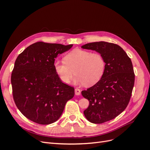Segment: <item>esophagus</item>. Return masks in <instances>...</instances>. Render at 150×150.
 I'll list each match as a JSON object with an SVG mask.
<instances>
[{"label": "esophagus", "instance_id": "esophagus-1", "mask_svg": "<svg viewBox=\"0 0 150 150\" xmlns=\"http://www.w3.org/2000/svg\"><path fill=\"white\" fill-rule=\"evenodd\" d=\"M75 94L76 95H80L81 94V90L78 88L75 89Z\"/></svg>", "mask_w": 150, "mask_h": 150}]
</instances>
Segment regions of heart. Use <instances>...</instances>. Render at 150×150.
I'll use <instances>...</instances> for the list:
<instances>
[{"instance_id": "obj_1", "label": "heart", "mask_w": 150, "mask_h": 150, "mask_svg": "<svg viewBox=\"0 0 150 150\" xmlns=\"http://www.w3.org/2000/svg\"><path fill=\"white\" fill-rule=\"evenodd\" d=\"M64 60L54 62V68L59 78L66 84L70 83L75 72L76 84L91 86L101 79L105 71V61L99 53L75 49L66 54Z\"/></svg>"}]
</instances>
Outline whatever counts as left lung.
Instances as JSON below:
<instances>
[{"instance_id":"1","label":"left lung","mask_w":150,"mask_h":150,"mask_svg":"<svg viewBox=\"0 0 150 150\" xmlns=\"http://www.w3.org/2000/svg\"><path fill=\"white\" fill-rule=\"evenodd\" d=\"M81 47L98 52L105 61L101 79L81 92L89 101L84 111L86 118L93 123H103L115 118L128 106L134 84L132 62L124 50L115 44L95 42Z\"/></svg>"}]
</instances>
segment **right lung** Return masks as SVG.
<instances>
[{"instance_id":"obj_1","label":"right lung","mask_w":150,"mask_h":150,"mask_svg":"<svg viewBox=\"0 0 150 150\" xmlns=\"http://www.w3.org/2000/svg\"><path fill=\"white\" fill-rule=\"evenodd\" d=\"M73 45L38 42L17 57L11 76L13 98L27 118L40 125L59 120L73 87L63 83L54 68L55 58Z\"/></svg>"}]
</instances>
